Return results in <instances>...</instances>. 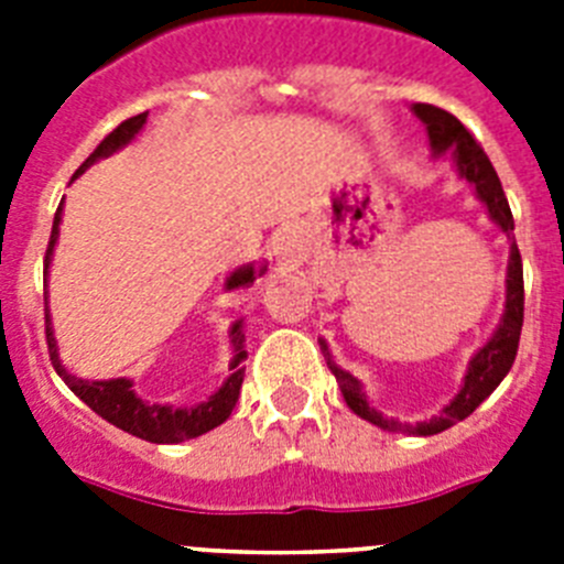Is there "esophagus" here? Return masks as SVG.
Instances as JSON below:
<instances>
[{
  "label": "esophagus",
  "instance_id": "34e87169",
  "mask_svg": "<svg viewBox=\"0 0 564 564\" xmlns=\"http://www.w3.org/2000/svg\"><path fill=\"white\" fill-rule=\"evenodd\" d=\"M291 251H293L291 239H288V237L279 239V242H276V253H279V257H291Z\"/></svg>",
  "mask_w": 564,
  "mask_h": 564
}]
</instances>
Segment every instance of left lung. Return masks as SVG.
Returning a JSON list of instances; mask_svg holds the SVG:
<instances>
[{
    "instance_id": "8db88e82",
    "label": "left lung",
    "mask_w": 564,
    "mask_h": 564,
    "mask_svg": "<svg viewBox=\"0 0 564 564\" xmlns=\"http://www.w3.org/2000/svg\"><path fill=\"white\" fill-rule=\"evenodd\" d=\"M412 112L421 118V123L426 127L430 134V147L435 158L449 152L452 161H455L457 174L468 186L475 188V197L486 206L488 217L511 239L514 231V217H511V208H508L506 192H502V183L497 177L495 166L488 161V154L482 152L480 143L468 134V129L457 121L455 115L446 112L441 107H432V104H412ZM522 259L517 251V242H511V253H508V268H506V311H502L500 325L491 333L480 350L471 356L466 367V376H463L460 390L452 398L446 406H443L437 415H432L430 421L417 423H401L395 417H383L376 406H370L367 395H364V387L352 372L341 370L330 356V347H327L325 338H318V347L325 352V361L330 367V372L336 376L338 387H341V395L347 401L352 412L364 421H370L372 426H381L387 432H401V435H415V437H430L437 432L449 430L455 423H460L463 417H468L471 412L486 401L491 392L500 387L502 378L508 376L511 364L517 358V344H520V330H522V305H525V296H522Z\"/></svg>"
}]
</instances>
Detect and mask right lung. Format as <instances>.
<instances>
[{"label":"right lung","mask_w":564,"mask_h":564,"mask_svg":"<svg viewBox=\"0 0 564 564\" xmlns=\"http://www.w3.org/2000/svg\"><path fill=\"white\" fill-rule=\"evenodd\" d=\"M143 123H147V112L134 115V118H127L118 129L104 138L98 143V149L89 154L87 161L82 163V169L76 172L84 174L89 166L101 158H109V154L121 152L123 147L141 134ZM62 212L64 200L58 203V212L53 217V234H50V246L47 257H44V271L50 268V259H53V251H56L58 242V226H62ZM268 268L265 262L262 265H242L226 279V291H237V288H248L257 282V276H262ZM47 305V302H44ZM44 318H47V350L50 361L56 367V372L62 376V381L67 383L69 390L76 392L89 410L101 415L104 421H109L118 430L129 432V435L141 437V441L149 443H183L188 437H200L206 432H212L214 426L228 421V415L234 412L239 401V390H242V378H246V367L242 361L248 358L246 350V330H242V318H237L228 330V338H231V364H228V378L200 403H192V406H174V403H152L143 401L138 392L132 390V381L129 378H107V381H87V378H76L73 372H67V367L62 364V356H58V344L56 333H53V318H50V307H44Z\"/></svg>","instance_id":"1"}]
</instances>
